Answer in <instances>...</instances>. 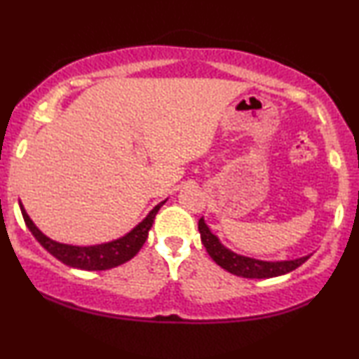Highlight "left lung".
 Here are the masks:
<instances>
[{"label": "left lung", "instance_id": "8db88e82", "mask_svg": "<svg viewBox=\"0 0 359 359\" xmlns=\"http://www.w3.org/2000/svg\"><path fill=\"white\" fill-rule=\"evenodd\" d=\"M199 232L201 240H203L205 250L210 255V258L219 264L220 268L227 269L229 273L235 274V276L242 278H274L281 276V274L291 273L294 269L301 266L302 263H306L309 257L297 258V259H289V262H262V259H255L248 257H242L230 252L219 242V238L210 232L208 225L204 224V219H199Z\"/></svg>", "mask_w": 359, "mask_h": 359}]
</instances>
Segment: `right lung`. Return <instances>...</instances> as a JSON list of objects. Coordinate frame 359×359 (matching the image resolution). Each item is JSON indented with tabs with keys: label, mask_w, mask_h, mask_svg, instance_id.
Here are the masks:
<instances>
[{
	"label": "right lung",
	"mask_w": 359,
	"mask_h": 359,
	"mask_svg": "<svg viewBox=\"0 0 359 359\" xmlns=\"http://www.w3.org/2000/svg\"><path fill=\"white\" fill-rule=\"evenodd\" d=\"M165 203L166 201L160 203L158 205H155V208L150 210V214L122 238L114 240V242L109 243L95 245V247H73V245L58 243L55 240H50L34 225L31 217H29L26 210H24L22 204L19 205H21V212L27 229L31 230L37 242L41 243L52 257H55L58 262H62L63 264L72 268L86 269V271H104V269L116 268L122 263L129 262V259H132L137 253H139V250L144 247L145 240L149 237V230L151 229V225H154L156 212H158L160 208Z\"/></svg>",
	"instance_id": "1"
}]
</instances>
